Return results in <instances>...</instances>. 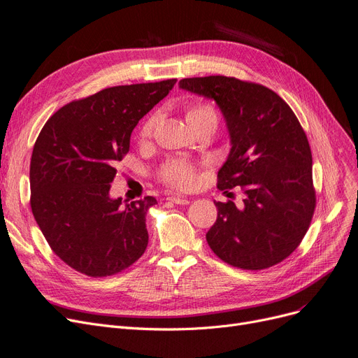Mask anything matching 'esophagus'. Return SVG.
<instances>
[{
  "mask_svg": "<svg viewBox=\"0 0 358 358\" xmlns=\"http://www.w3.org/2000/svg\"><path fill=\"white\" fill-rule=\"evenodd\" d=\"M167 200L175 203V204H189V199H187V196H178V195H170L167 196Z\"/></svg>",
  "mask_w": 358,
  "mask_h": 358,
  "instance_id": "esophagus-1",
  "label": "esophagus"
}]
</instances>
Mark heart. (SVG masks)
Returning <instances> with one entry per match:
<instances>
[{"mask_svg":"<svg viewBox=\"0 0 358 358\" xmlns=\"http://www.w3.org/2000/svg\"><path fill=\"white\" fill-rule=\"evenodd\" d=\"M206 120L217 121L216 113L212 106L199 105V106H194L192 109L188 110L187 121L189 126L195 124V122L206 121ZM155 124H157V115H152L148 118L142 127V136L150 138ZM162 178L166 183L171 185V187H175L178 189H189L194 187V183H195V167L189 162H187V159H182V158L171 159V162H169L163 167Z\"/></svg>","mask_w":358,"mask_h":358,"instance_id":"b5f03b06","label":"heart"}]
</instances>
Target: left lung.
Instances as JSON below:
<instances>
[{"label":"left lung","instance_id":"8db88e82","mask_svg":"<svg viewBox=\"0 0 358 358\" xmlns=\"http://www.w3.org/2000/svg\"><path fill=\"white\" fill-rule=\"evenodd\" d=\"M179 87L219 106L231 150L217 171V188L241 187L245 195L243 207L215 201L208 245L243 269L281 262L301 244L315 208L313 155L296 115L273 90L232 77L183 78Z\"/></svg>","mask_w":358,"mask_h":358}]
</instances>
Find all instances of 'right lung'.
Instances as JSON below:
<instances>
[{"label":"right lung","instance_id":"1","mask_svg":"<svg viewBox=\"0 0 358 358\" xmlns=\"http://www.w3.org/2000/svg\"><path fill=\"white\" fill-rule=\"evenodd\" d=\"M176 80L117 85L60 108L35 142L31 208L52 250L90 277L121 273L148 245L146 212L154 196L122 204L109 195L139 120Z\"/></svg>","mask_w":358,"mask_h":358}]
</instances>
